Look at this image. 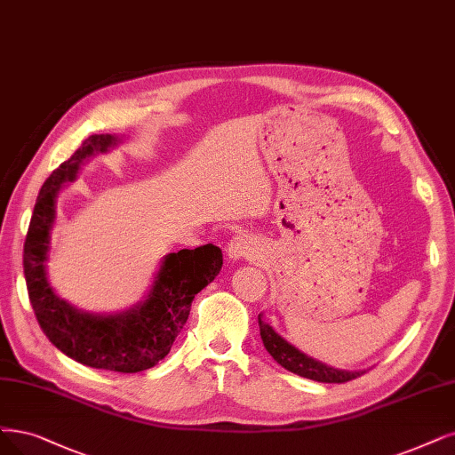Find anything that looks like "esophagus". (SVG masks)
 Masks as SVG:
<instances>
[{
	"mask_svg": "<svg viewBox=\"0 0 455 455\" xmlns=\"http://www.w3.org/2000/svg\"><path fill=\"white\" fill-rule=\"evenodd\" d=\"M257 253V243L249 236H234L227 245V255L232 260L251 259Z\"/></svg>",
	"mask_w": 455,
	"mask_h": 455,
	"instance_id": "34e87169",
	"label": "esophagus"
}]
</instances>
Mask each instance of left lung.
I'll list each match as a JSON object with an SVG mask.
<instances>
[{
  "label": "left lung",
  "mask_w": 455,
  "mask_h": 455,
  "mask_svg": "<svg viewBox=\"0 0 455 455\" xmlns=\"http://www.w3.org/2000/svg\"><path fill=\"white\" fill-rule=\"evenodd\" d=\"M259 326H260V338L262 343L266 347V350L270 352L272 358L281 365L287 369V371L299 375L304 379H311L316 382H348L352 379L362 377V373L358 371H343V369H333L326 363L316 362L309 356H306L304 352H299L296 347H292L291 343L284 341L279 333L274 331V328L270 324L262 323V318L259 315Z\"/></svg>",
  "instance_id": "8db88e82"
}]
</instances>
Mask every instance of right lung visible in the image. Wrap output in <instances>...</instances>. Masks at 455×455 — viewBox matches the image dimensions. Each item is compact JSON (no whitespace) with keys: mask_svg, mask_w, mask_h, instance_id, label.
<instances>
[{"mask_svg":"<svg viewBox=\"0 0 455 455\" xmlns=\"http://www.w3.org/2000/svg\"><path fill=\"white\" fill-rule=\"evenodd\" d=\"M116 139L92 134L48 176L37 196L24 242V275L28 296L43 333L69 358L95 369L139 373L159 363L183 324L193 298L221 272V249L208 243L171 253L156 277L154 291L142 306L116 316L80 313L56 296L44 270L50 227L56 215V195L61 183L75 180L80 163L93 151H107Z\"/></svg>","mask_w":455,"mask_h":455,"instance_id":"obj_1","label":"right lung"}]
</instances>
